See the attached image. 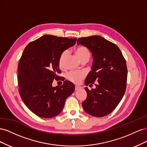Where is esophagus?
Segmentation results:
<instances>
[{"label": "esophagus", "instance_id": "esophagus-1", "mask_svg": "<svg viewBox=\"0 0 147 147\" xmlns=\"http://www.w3.org/2000/svg\"><path fill=\"white\" fill-rule=\"evenodd\" d=\"M81 88H82V87H80V86H75V91H78L79 90H80Z\"/></svg>", "mask_w": 147, "mask_h": 147}]
</instances>
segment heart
I'll return each mask as SVG.
<instances>
[{
    "instance_id": "obj_1",
    "label": "heart",
    "mask_w": 147,
    "mask_h": 147,
    "mask_svg": "<svg viewBox=\"0 0 147 147\" xmlns=\"http://www.w3.org/2000/svg\"><path fill=\"white\" fill-rule=\"evenodd\" d=\"M75 53L78 57L82 62L86 61L88 62L90 60L91 57V53L88 48L84 46H80L78 47L75 50ZM68 51L65 50L61 53L60 55L59 59V64L60 67L63 68L64 67V61L65 59V57L67 56ZM86 74L84 72H70L67 75V78L69 80L73 83L75 84H78L82 82V80L85 77Z\"/></svg>"
}]
</instances>
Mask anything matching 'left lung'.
I'll return each instance as SVG.
<instances>
[{"instance_id":"obj_1","label":"left lung","mask_w":147,"mask_h":147,"mask_svg":"<svg viewBox=\"0 0 147 147\" xmlns=\"http://www.w3.org/2000/svg\"><path fill=\"white\" fill-rule=\"evenodd\" d=\"M77 43L88 48L92 56L91 70L84 84L92 86L96 82L95 89L84 88L87 97L82 107L92 116L105 117L117 107L125 92L126 60L115 44L99 35L79 38Z\"/></svg>"}]
</instances>
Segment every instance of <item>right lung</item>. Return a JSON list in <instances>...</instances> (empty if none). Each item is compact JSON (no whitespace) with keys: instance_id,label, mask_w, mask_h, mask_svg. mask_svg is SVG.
I'll use <instances>...</instances> for the list:
<instances>
[{"instance_id":"1","label":"right lung","mask_w":147,"mask_h":147,"mask_svg":"<svg viewBox=\"0 0 147 147\" xmlns=\"http://www.w3.org/2000/svg\"><path fill=\"white\" fill-rule=\"evenodd\" d=\"M77 38L45 35L26 46L18 64L19 93L26 107L37 116L50 118L63 110L75 86L64 81L53 87L59 77L61 53L75 45Z\"/></svg>"}]
</instances>
